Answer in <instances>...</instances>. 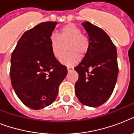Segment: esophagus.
<instances>
[{
	"label": "esophagus",
	"mask_w": 134,
	"mask_h": 134,
	"mask_svg": "<svg viewBox=\"0 0 134 134\" xmlns=\"http://www.w3.org/2000/svg\"><path fill=\"white\" fill-rule=\"evenodd\" d=\"M74 70V67L71 66H68L67 67V71H71Z\"/></svg>",
	"instance_id": "1"
}]
</instances>
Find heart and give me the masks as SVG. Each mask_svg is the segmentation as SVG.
<instances>
[{
    "instance_id": "obj_1",
    "label": "heart",
    "mask_w": 134,
    "mask_h": 134,
    "mask_svg": "<svg viewBox=\"0 0 134 134\" xmlns=\"http://www.w3.org/2000/svg\"><path fill=\"white\" fill-rule=\"evenodd\" d=\"M68 42L67 50L70 52L63 55L60 62L64 65H73L79 62V55L83 56L88 52L90 40L88 37L81 34V30L75 24H66L60 29L58 36L53 34L49 38L51 50L55 58L60 56L64 48L63 44Z\"/></svg>"
}]
</instances>
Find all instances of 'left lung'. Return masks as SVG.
Instances as JSON below:
<instances>
[{
	"mask_svg": "<svg viewBox=\"0 0 134 134\" xmlns=\"http://www.w3.org/2000/svg\"><path fill=\"white\" fill-rule=\"evenodd\" d=\"M88 34L90 47L79 65L76 95L86 106L97 107L110 98L118 75L116 46L102 28L86 21L82 24Z\"/></svg>",
	"mask_w": 134,
	"mask_h": 134,
	"instance_id": "left-lung-1",
	"label": "left lung"
}]
</instances>
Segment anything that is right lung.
Returning a JSON list of instances; mask_svg holds the SVG:
<instances>
[{
  "instance_id": "right-lung-1",
  "label": "right lung",
  "mask_w": 134,
  "mask_h": 134,
  "mask_svg": "<svg viewBox=\"0 0 134 134\" xmlns=\"http://www.w3.org/2000/svg\"><path fill=\"white\" fill-rule=\"evenodd\" d=\"M57 22H43L24 32L11 56L12 86L26 106L38 110L56 99L67 67L53 55L49 38Z\"/></svg>"
}]
</instances>
